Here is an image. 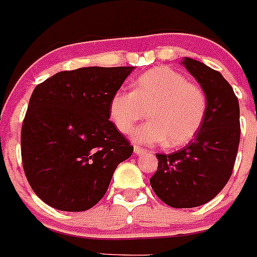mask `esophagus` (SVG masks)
<instances>
[{
    "label": "esophagus",
    "mask_w": 257,
    "mask_h": 257,
    "mask_svg": "<svg viewBox=\"0 0 257 257\" xmlns=\"http://www.w3.org/2000/svg\"><path fill=\"white\" fill-rule=\"evenodd\" d=\"M134 153L136 154V156H142V154L147 153V149L142 148V147H138V145H135L134 147Z\"/></svg>",
    "instance_id": "esophagus-1"
}]
</instances>
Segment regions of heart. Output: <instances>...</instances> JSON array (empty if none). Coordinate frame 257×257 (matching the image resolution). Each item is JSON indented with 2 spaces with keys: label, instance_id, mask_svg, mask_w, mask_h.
<instances>
[{
  "label": "heart",
  "instance_id": "heart-1",
  "mask_svg": "<svg viewBox=\"0 0 257 257\" xmlns=\"http://www.w3.org/2000/svg\"><path fill=\"white\" fill-rule=\"evenodd\" d=\"M151 121L136 131L134 138L144 144L166 142L175 148L197 135L207 112V97L196 83L176 70L158 67L134 81L133 91L118 90L109 104L113 123L123 134L147 115Z\"/></svg>",
  "mask_w": 257,
  "mask_h": 257
}]
</instances>
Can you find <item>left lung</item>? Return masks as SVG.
<instances>
[{"mask_svg":"<svg viewBox=\"0 0 257 257\" xmlns=\"http://www.w3.org/2000/svg\"><path fill=\"white\" fill-rule=\"evenodd\" d=\"M183 64L203 88L207 112L188 145L174 153H157L158 169L151 185L166 205L192 208L215 198L230 179L239 145V104L220 72L190 58Z\"/></svg>","mask_w":257,"mask_h":257,"instance_id":"left-lung-1","label":"left lung"}]
</instances>
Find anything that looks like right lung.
I'll return each instance as SVG.
<instances>
[{"mask_svg":"<svg viewBox=\"0 0 257 257\" xmlns=\"http://www.w3.org/2000/svg\"><path fill=\"white\" fill-rule=\"evenodd\" d=\"M133 67L63 70L36 86L22 126L27 180L45 203L86 211L106 193L134 147L109 121V104Z\"/></svg>","mask_w":257,"mask_h":257,"instance_id":"add662e5","label":"right lung"}]
</instances>
